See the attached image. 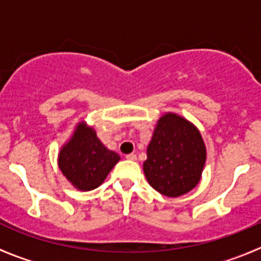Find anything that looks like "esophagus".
Segmentation results:
<instances>
[{
	"label": "esophagus",
	"instance_id": "obj_1",
	"mask_svg": "<svg viewBox=\"0 0 261 261\" xmlns=\"http://www.w3.org/2000/svg\"><path fill=\"white\" fill-rule=\"evenodd\" d=\"M126 159L135 162V160H138V156H136L135 154H128V155H126Z\"/></svg>",
	"mask_w": 261,
	"mask_h": 261
}]
</instances>
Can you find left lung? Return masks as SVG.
<instances>
[{
  "mask_svg": "<svg viewBox=\"0 0 261 261\" xmlns=\"http://www.w3.org/2000/svg\"><path fill=\"white\" fill-rule=\"evenodd\" d=\"M144 173L150 186L167 197H180L199 183L207 150L196 125L173 112L158 120L146 149Z\"/></svg>",
  "mask_w": 261,
  "mask_h": 261,
  "instance_id": "obj_1",
  "label": "left lung"
}]
</instances>
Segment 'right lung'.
<instances>
[{
	"label": "right lung",
	"instance_id": "1",
	"mask_svg": "<svg viewBox=\"0 0 261 261\" xmlns=\"http://www.w3.org/2000/svg\"><path fill=\"white\" fill-rule=\"evenodd\" d=\"M120 159L117 152L101 143L92 126L81 121L69 140L60 147L58 167L74 188L88 192L103 183Z\"/></svg>",
	"mask_w": 261,
	"mask_h": 261
}]
</instances>
